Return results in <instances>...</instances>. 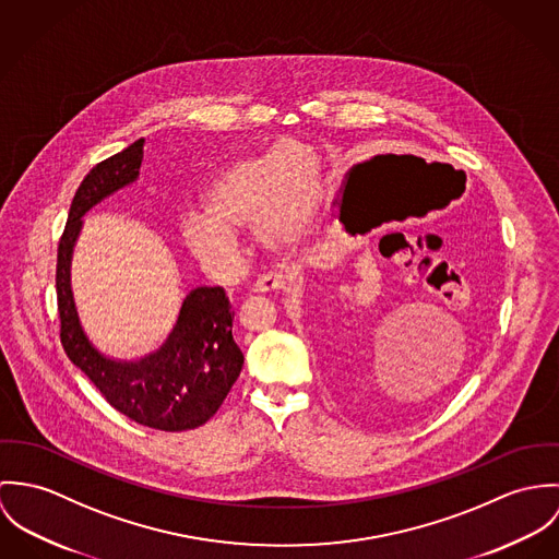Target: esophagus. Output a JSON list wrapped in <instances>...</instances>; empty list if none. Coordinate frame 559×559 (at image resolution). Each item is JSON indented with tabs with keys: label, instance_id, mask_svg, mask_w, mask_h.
Wrapping results in <instances>:
<instances>
[{
	"label": "esophagus",
	"instance_id": "1",
	"mask_svg": "<svg viewBox=\"0 0 559 559\" xmlns=\"http://www.w3.org/2000/svg\"><path fill=\"white\" fill-rule=\"evenodd\" d=\"M298 276V267H285V270H278V272H270V274H263L252 292L257 294H267V292H278V289H285V285L289 281H294Z\"/></svg>",
	"mask_w": 559,
	"mask_h": 559
}]
</instances>
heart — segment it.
<instances>
[{
  "mask_svg": "<svg viewBox=\"0 0 559 559\" xmlns=\"http://www.w3.org/2000/svg\"><path fill=\"white\" fill-rule=\"evenodd\" d=\"M314 205V154L296 141H281L231 163L210 182L203 212L182 221V240L203 265L231 272L242 257V229L254 227L267 249H289L307 234Z\"/></svg>",
  "mask_w": 559,
  "mask_h": 559,
  "instance_id": "heart-1",
  "label": "heart"
}]
</instances>
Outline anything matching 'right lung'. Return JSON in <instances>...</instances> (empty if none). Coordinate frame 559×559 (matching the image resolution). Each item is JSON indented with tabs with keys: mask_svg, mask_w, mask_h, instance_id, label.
<instances>
[{
	"mask_svg": "<svg viewBox=\"0 0 559 559\" xmlns=\"http://www.w3.org/2000/svg\"><path fill=\"white\" fill-rule=\"evenodd\" d=\"M145 139L98 163L76 188L58 249V310L63 352L70 362L120 414L158 431H188L205 425L240 377L245 354L234 341V310L223 287L188 294L167 341L139 360L105 356L87 338L72 296L70 265L83 216L139 178Z\"/></svg>",
	"mask_w": 559,
	"mask_h": 559,
	"instance_id": "add662e5",
	"label": "right lung"
}]
</instances>
